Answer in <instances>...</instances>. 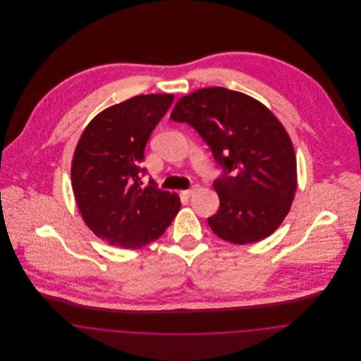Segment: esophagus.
I'll use <instances>...</instances> for the list:
<instances>
[{
  "label": "esophagus",
  "instance_id": "34e87169",
  "mask_svg": "<svg viewBox=\"0 0 361 361\" xmlns=\"http://www.w3.org/2000/svg\"><path fill=\"white\" fill-rule=\"evenodd\" d=\"M199 189V186H192L190 189H188V190H183V195L186 196V197H190L196 190Z\"/></svg>",
  "mask_w": 361,
  "mask_h": 361
}]
</instances>
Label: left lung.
<instances>
[{
    "mask_svg": "<svg viewBox=\"0 0 361 361\" xmlns=\"http://www.w3.org/2000/svg\"><path fill=\"white\" fill-rule=\"evenodd\" d=\"M171 119L195 128L224 168L212 183L219 197L208 218L212 232L235 245L274 233L298 188L295 149L278 118L247 94L207 87L182 97Z\"/></svg>",
    "mask_w": 361,
    "mask_h": 361,
    "instance_id": "left-lung-1",
    "label": "left lung"
}]
</instances>
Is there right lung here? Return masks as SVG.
Returning a JSON list of instances; mask_svg holds the SVG:
<instances>
[{
	"mask_svg": "<svg viewBox=\"0 0 361 361\" xmlns=\"http://www.w3.org/2000/svg\"><path fill=\"white\" fill-rule=\"evenodd\" d=\"M173 102L172 94L136 96L105 108L83 130L71 178L85 224L111 246L140 249L158 239L179 212L176 193L143 186L145 147Z\"/></svg>",
	"mask_w": 361,
	"mask_h": 361,
	"instance_id": "right-lung-1",
	"label": "right lung"
}]
</instances>
